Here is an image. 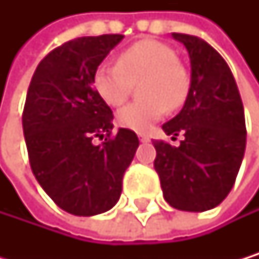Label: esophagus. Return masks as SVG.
<instances>
[{
  "label": "esophagus",
  "mask_w": 259,
  "mask_h": 259,
  "mask_svg": "<svg viewBox=\"0 0 259 259\" xmlns=\"http://www.w3.org/2000/svg\"><path fill=\"white\" fill-rule=\"evenodd\" d=\"M138 138H140L141 143H147L149 140H151V138H149V135H146V134H138Z\"/></svg>",
  "instance_id": "obj_1"
}]
</instances>
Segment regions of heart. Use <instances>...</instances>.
Returning <instances> with one entry per match:
<instances>
[{"label": "heart", "instance_id": "1", "mask_svg": "<svg viewBox=\"0 0 259 259\" xmlns=\"http://www.w3.org/2000/svg\"><path fill=\"white\" fill-rule=\"evenodd\" d=\"M172 48L157 40H141L119 54L118 65H101L93 76L96 95L110 107L121 105L131 95L134 82L140 85L138 101L122 107L116 115L121 127L146 132L169 108L180 107L188 95V76L177 63Z\"/></svg>", "mask_w": 259, "mask_h": 259}]
</instances>
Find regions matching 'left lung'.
Returning <instances> with one entry per match:
<instances>
[{"label":"left lung","mask_w":259,"mask_h":259,"mask_svg":"<svg viewBox=\"0 0 259 259\" xmlns=\"http://www.w3.org/2000/svg\"><path fill=\"white\" fill-rule=\"evenodd\" d=\"M191 62V83L177 116L161 127L185 134L180 146L154 141L164 200L182 211L218 206L233 188L245 151V118L238 85L227 62L205 40L172 32ZM172 137V138H174Z\"/></svg>","instance_id":"8db88e82"}]
</instances>
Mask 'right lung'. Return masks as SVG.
I'll return each instance as SVG.
<instances>
[{"mask_svg": "<svg viewBox=\"0 0 259 259\" xmlns=\"http://www.w3.org/2000/svg\"><path fill=\"white\" fill-rule=\"evenodd\" d=\"M122 38L107 34L63 43L38 63L27 90L23 132L31 169L45 193L74 216L116 205L140 144L128 128L110 138L112 108L93 88L95 71ZM105 135L102 145L93 143Z\"/></svg>", "mask_w": 259, "mask_h": 259, "instance_id": "add662e5", "label": "right lung"}]
</instances>
